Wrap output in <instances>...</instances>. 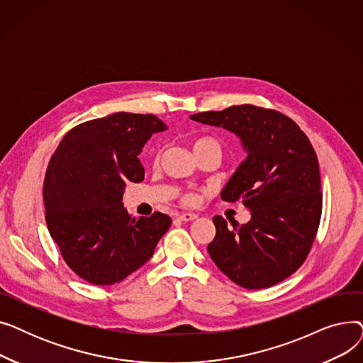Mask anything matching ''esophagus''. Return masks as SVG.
Masks as SVG:
<instances>
[{"mask_svg": "<svg viewBox=\"0 0 363 363\" xmlns=\"http://www.w3.org/2000/svg\"><path fill=\"white\" fill-rule=\"evenodd\" d=\"M178 219H179L181 222H189V220H194V219H197V215L185 212V213H181V215H178Z\"/></svg>", "mask_w": 363, "mask_h": 363, "instance_id": "obj_1", "label": "esophagus"}]
</instances>
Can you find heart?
I'll use <instances>...</instances> for the list:
<instances>
[{"mask_svg": "<svg viewBox=\"0 0 363 363\" xmlns=\"http://www.w3.org/2000/svg\"><path fill=\"white\" fill-rule=\"evenodd\" d=\"M206 144H211V145H215L216 148H219L218 141L213 140V138H200V140H197V141L194 143V147L206 145ZM184 201H185V203H194V201H196V197H194L193 194H186V196H184Z\"/></svg>", "mask_w": 363, "mask_h": 363, "instance_id": "b5f03b06", "label": "heart"}]
</instances>
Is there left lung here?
Here are the masks:
<instances>
[{"instance_id": "obj_1", "label": "left lung", "mask_w": 363, "mask_h": 363, "mask_svg": "<svg viewBox=\"0 0 363 363\" xmlns=\"http://www.w3.org/2000/svg\"><path fill=\"white\" fill-rule=\"evenodd\" d=\"M189 119L233 132L247 152L220 199L242 200L250 220L228 226L215 216L216 235L207 252L241 287H272L298 269L318 231L322 193L316 152L296 122L275 110L242 104Z\"/></svg>"}]
</instances>
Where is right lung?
<instances>
[{
	"label": "right lung",
	"mask_w": 363,
	"mask_h": 363,
	"mask_svg": "<svg viewBox=\"0 0 363 363\" xmlns=\"http://www.w3.org/2000/svg\"><path fill=\"white\" fill-rule=\"evenodd\" d=\"M167 126L152 114L114 113L81 123L63 137L44 181L45 220L70 269L111 285L140 269L172 223L167 215L132 218L126 182H141L138 159L152 133Z\"/></svg>",
	"instance_id": "1"
}]
</instances>
